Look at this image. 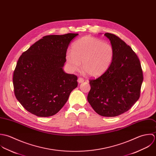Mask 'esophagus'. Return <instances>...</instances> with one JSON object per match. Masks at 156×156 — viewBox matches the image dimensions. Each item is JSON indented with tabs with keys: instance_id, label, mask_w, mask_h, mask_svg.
Instances as JSON below:
<instances>
[{
	"instance_id": "esophagus-1",
	"label": "esophagus",
	"mask_w": 156,
	"mask_h": 156,
	"mask_svg": "<svg viewBox=\"0 0 156 156\" xmlns=\"http://www.w3.org/2000/svg\"><path fill=\"white\" fill-rule=\"evenodd\" d=\"M84 81V79L82 77H79L78 79V82L79 83H83Z\"/></svg>"
}]
</instances>
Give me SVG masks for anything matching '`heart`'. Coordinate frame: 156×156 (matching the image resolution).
<instances>
[{
    "mask_svg": "<svg viewBox=\"0 0 156 156\" xmlns=\"http://www.w3.org/2000/svg\"><path fill=\"white\" fill-rule=\"evenodd\" d=\"M114 57L112 46L101 40L86 36L77 40L68 51L66 58L72 70L82 69L91 76H98L104 73L109 67Z\"/></svg>",
    "mask_w": 156,
    "mask_h": 156,
    "instance_id": "obj_1",
    "label": "heart"
}]
</instances>
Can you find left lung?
Wrapping results in <instances>:
<instances>
[{"instance_id": "obj_1", "label": "left lung", "mask_w": 156, "mask_h": 156, "mask_svg": "<svg viewBox=\"0 0 156 156\" xmlns=\"http://www.w3.org/2000/svg\"><path fill=\"white\" fill-rule=\"evenodd\" d=\"M114 49L113 61L99 77L89 80L87 100L94 110L106 117L119 116L129 110L140 98L143 72L131 47L115 34H104Z\"/></svg>"}]
</instances>
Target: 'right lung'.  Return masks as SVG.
I'll use <instances>...</instances> for the list:
<instances>
[{"label": "right lung", "mask_w": 156, "mask_h": 156, "mask_svg": "<svg viewBox=\"0 0 156 156\" xmlns=\"http://www.w3.org/2000/svg\"><path fill=\"white\" fill-rule=\"evenodd\" d=\"M76 35H46L19 57L13 73L14 91L30 113L38 117L55 115L77 87V76L62 69L68 45Z\"/></svg>", "instance_id": "obj_1"}]
</instances>
